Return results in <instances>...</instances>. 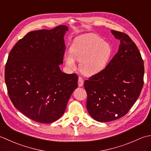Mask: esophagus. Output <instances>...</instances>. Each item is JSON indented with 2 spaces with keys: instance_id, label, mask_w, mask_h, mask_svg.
Wrapping results in <instances>:
<instances>
[{
  "instance_id": "1",
  "label": "esophagus",
  "mask_w": 151,
  "mask_h": 151,
  "mask_svg": "<svg viewBox=\"0 0 151 151\" xmlns=\"http://www.w3.org/2000/svg\"><path fill=\"white\" fill-rule=\"evenodd\" d=\"M78 84L79 87H82V86L84 85V81H83L82 78H81V77H79L78 78Z\"/></svg>"
}]
</instances>
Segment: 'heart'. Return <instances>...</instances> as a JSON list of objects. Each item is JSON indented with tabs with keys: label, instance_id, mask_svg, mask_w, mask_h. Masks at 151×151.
Segmentation results:
<instances>
[{
	"label": "heart",
	"instance_id": "heart-1",
	"mask_svg": "<svg viewBox=\"0 0 151 151\" xmlns=\"http://www.w3.org/2000/svg\"><path fill=\"white\" fill-rule=\"evenodd\" d=\"M70 53L65 54L67 66L76 68L75 60L80 62V69L86 76L98 75L106 69L113 54L110 43L94 34L77 38L70 48Z\"/></svg>",
	"mask_w": 151,
	"mask_h": 151
}]
</instances>
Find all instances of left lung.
I'll return each instance as SVG.
<instances>
[{
  "mask_svg": "<svg viewBox=\"0 0 151 151\" xmlns=\"http://www.w3.org/2000/svg\"><path fill=\"white\" fill-rule=\"evenodd\" d=\"M111 32L120 41L117 53L103 71L84 82L88 111L99 122L116 120L126 115L143 86V61L136 44L127 34Z\"/></svg>",
  "mask_w": 151,
  "mask_h": 151,
  "instance_id": "8db88e82",
  "label": "left lung"
}]
</instances>
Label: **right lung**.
I'll return each instance as SVG.
<instances>
[{"instance_id": "1", "label": "right lung", "mask_w": 151, "mask_h": 151, "mask_svg": "<svg viewBox=\"0 0 151 151\" xmlns=\"http://www.w3.org/2000/svg\"><path fill=\"white\" fill-rule=\"evenodd\" d=\"M69 28L28 33L9 53L5 67V82L13 104L28 118L50 123L65 112L78 87L76 74L60 69L65 50L64 35Z\"/></svg>"}]
</instances>
